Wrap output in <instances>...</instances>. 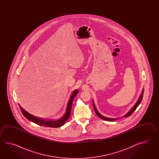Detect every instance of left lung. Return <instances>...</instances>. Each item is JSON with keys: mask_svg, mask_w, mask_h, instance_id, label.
<instances>
[{"mask_svg": "<svg viewBox=\"0 0 159 159\" xmlns=\"http://www.w3.org/2000/svg\"><path fill=\"white\" fill-rule=\"evenodd\" d=\"M143 93H144V89H143L142 90V93H141V94L140 95V97H139V98L138 100V101L136 102V103H135V105L132 107V108L126 114H125V116H123L122 118H123V117H128L129 116H130V115L132 114V113L134 112V111H135V110L136 109V108L138 107L139 105H140V102L142 101V98H143ZM93 107H94V108L95 112V113H96V114L98 115V116L100 118L102 119L103 120H107V121H110V122H113V121H115L116 120H117V119H115V118H107V117H105L104 116H103V115H102L98 111V110H97V109L95 107V106L94 105V101H93Z\"/></svg>", "mask_w": 159, "mask_h": 159, "instance_id": "8db88e82", "label": "left lung"}]
</instances>
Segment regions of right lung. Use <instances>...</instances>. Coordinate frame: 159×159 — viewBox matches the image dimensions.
<instances>
[{
    "label": "right lung",
    "instance_id": "right-lung-1",
    "mask_svg": "<svg viewBox=\"0 0 159 159\" xmlns=\"http://www.w3.org/2000/svg\"><path fill=\"white\" fill-rule=\"evenodd\" d=\"M78 90L77 89L75 90V91H73V92L72 93L70 99L68 101L64 115L58 120H48V119H44L34 116V115H31L30 113L26 111L19 104V105L21 111L22 112V114L26 118L28 119L29 120H30V122H34L38 125H41V126L47 127L57 128V127H60L62 125H64L65 123L68 120V119L70 115L71 106H72V103L73 101V99L76 96V95L78 94Z\"/></svg>",
    "mask_w": 159,
    "mask_h": 159
}]
</instances>
